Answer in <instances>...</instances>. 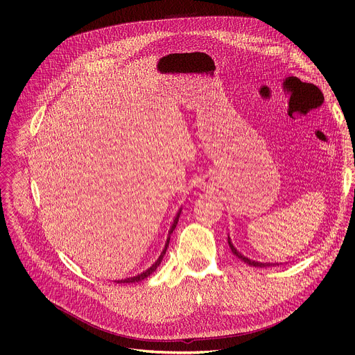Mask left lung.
<instances>
[{
  "mask_svg": "<svg viewBox=\"0 0 355 355\" xmlns=\"http://www.w3.org/2000/svg\"><path fill=\"white\" fill-rule=\"evenodd\" d=\"M227 243H229V247H230V250H232L233 254H234V256H236L239 260L244 261L245 264H248V266H251V267H260V268H264V267H274V266H279L278 263H260V261L250 260L248 257H244V256L241 254V252H239V251L236 250V247L233 245V243H232L230 237H227Z\"/></svg>",
  "mask_w": 355,
  "mask_h": 355,
  "instance_id": "left-lung-1",
  "label": "left lung"
}]
</instances>
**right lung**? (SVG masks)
<instances>
[{"label":"right lung","instance_id":"add662e5","mask_svg":"<svg viewBox=\"0 0 355 355\" xmlns=\"http://www.w3.org/2000/svg\"><path fill=\"white\" fill-rule=\"evenodd\" d=\"M181 211H182V208H180V211L177 212V215H175V218H174V222H173V225H171V227H170V230H168V237H167L166 245H164V248H163V251H162L160 257L157 259V261H156L153 266H151L150 268H147L146 271H143V272L137 274L136 277H130V278H125V279H118V281H115L116 284H133V282H139V281H141V279L147 278L150 274H153V272L156 271V268L160 266V263H162V260H163V257H164V254H166V250H167V247H168V243H170V234L173 233V230L175 229L177 223H178V218H180V214H181Z\"/></svg>","mask_w":355,"mask_h":355}]
</instances>
